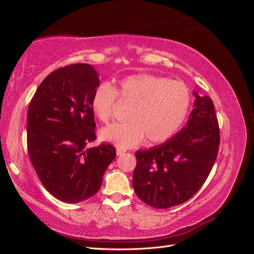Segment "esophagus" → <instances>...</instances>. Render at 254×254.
<instances>
[{
    "instance_id": "obj_1",
    "label": "esophagus",
    "mask_w": 254,
    "mask_h": 254,
    "mask_svg": "<svg viewBox=\"0 0 254 254\" xmlns=\"http://www.w3.org/2000/svg\"><path fill=\"white\" fill-rule=\"evenodd\" d=\"M125 152H126V150H125V149H123V148H121V147H118V148H117V155H118V156L124 155Z\"/></svg>"
}]
</instances>
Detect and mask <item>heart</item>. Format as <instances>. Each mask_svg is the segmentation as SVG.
I'll return each mask as SVG.
<instances>
[{"instance_id":"obj_1","label":"heart","mask_w":254,"mask_h":254,"mask_svg":"<svg viewBox=\"0 0 254 254\" xmlns=\"http://www.w3.org/2000/svg\"><path fill=\"white\" fill-rule=\"evenodd\" d=\"M119 98L131 104L128 121L103 128L101 137L122 148L133 147L145 136L155 144L171 140L183 126L191 103L186 83L149 74L130 75L122 78L117 88L108 82L95 88L91 107L99 121L109 122Z\"/></svg>"}]
</instances>
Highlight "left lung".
Returning <instances> with one entry per match:
<instances>
[{"label":"left lung","instance_id":"obj_1","mask_svg":"<svg viewBox=\"0 0 254 254\" xmlns=\"http://www.w3.org/2000/svg\"><path fill=\"white\" fill-rule=\"evenodd\" d=\"M195 108L186 127L171 140L135 152L132 187L143 202L167 209L193 197L203 186L217 158L220 134L209 96L195 92Z\"/></svg>","mask_w":254,"mask_h":254}]
</instances>
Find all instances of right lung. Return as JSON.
<instances>
[{"mask_svg": "<svg viewBox=\"0 0 254 254\" xmlns=\"http://www.w3.org/2000/svg\"><path fill=\"white\" fill-rule=\"evenodd\" d=\"M99 74L87 64L64 66L47 76L27 111L30 162L48 191L76 203L95 195L107 167L117 156L114 146L96 140L92 94Z\"/></svg>", "mask_w": 254, "mask_h": 254, "instance_id": "add662e5", "label": "right lung"}]
</instances>
